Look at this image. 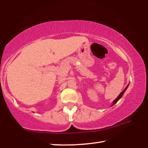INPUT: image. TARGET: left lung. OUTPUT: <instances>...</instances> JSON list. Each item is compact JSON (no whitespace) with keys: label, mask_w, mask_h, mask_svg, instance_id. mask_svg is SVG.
I'll use <instances>...</instances> for the list:
<instances>
[{"label":"left lung","mask_w":148,"mask_h":148,"mask_svg":"<svg viewBox=\"0 0 148 148\" xmlns=\"http://www.w3.org/2000/svg\"><path fill=\"white\" fill-rule=\"evenodd\" d=\"M128 86H129V84L128 85H127V86L126 87H125V89L123 90V91L121 92V93H120L119 95V96L118 97H117V98L116 99H115L114 100V101H113V102H112V106H114V105L115 104H116V103H117V101H119V100L120 99H121V97L123 96V95L124 94V92H125V91H126V89H127V87H128Z\"/></svg>","instance_id":"left-lung-1"}]
</instances>
